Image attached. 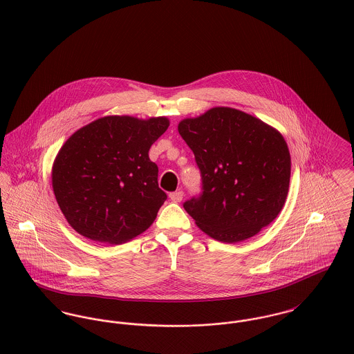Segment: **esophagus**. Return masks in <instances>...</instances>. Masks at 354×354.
<instances>
[{
	"instance_id": "esophagus-1",
	"label": "esophagus",
	"mask_w": 354,
	"mask_h": 354,
	"mask_svg": "<svg viewBox=\"0 0 354 354\" xmlns=\"http://www.w3.org/2000/svg\"><path fill=\"white\" fill-rule=\"evenodd\" d=\"M169 198L172 202H180L183 199V192H175V193H171Z\"/></svg>"
}]
</instances>
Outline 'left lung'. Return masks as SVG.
<instances>
[{"label": "left lung", "instance_id": "left-lung-1", "mask_svg": "<svg viewBox=\"0 0 354 354\" xmlns=\"http://www.w3.org/2000/svg\"><path fill=\"white\" fill-rule=\"evenodd\" d=\"M178 130L202 178V193L183 203L196 225L223 243L268 227L285 203L290 180V155L281 133L230 107L183 119Z\"/></svg>", "mask_w": 354, "mask_h": 354}]
</instances>
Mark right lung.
Returning <instances> with one entry per match:
<instances>
[{
  "instance_id": "obj_1",
  "label": "right lung",
  "mask_w": 354,
  "mask_h": 354,
  "mask_svg": "<svg viewBox=\"0 0 354 354\" xmlns=\"http://www.w3.org/2000/svg\"><path fill=\"white\" fill-rule=\"evenodd\" d=\"M168 126L165 117H104L62 145L53 164V190L80 235L120 244L152 225L167 194L148 152Z\"/></svg>"
}]
</instances>
